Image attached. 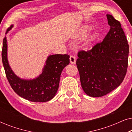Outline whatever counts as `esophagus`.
Segmentation results:
<instances>
[{"mask_svg": "<svg viewBox=\"0 0 132 132\" xmlns=\"http://www.w3.org/2000/svg\"><path fill=\"white\" fill-rule=\"evenodd\" d=\"M76 57L75 56L73 55H71L70 57V62L71 63V64H75L76 63Z\"/></svg>", "mask_w": 132, "mask_h": 132, "instance_id": "obj_1", "label": "esophagus"}]
</instances>
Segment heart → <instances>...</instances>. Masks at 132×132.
I'll use <instances>...</instances> for the list:
<instances>
[{"instance_id":"b5f03b06","label":"heart","mask_w":132,"mask_h":132,"mask_svg":"<svg viewBox=\"0 0 132 132\" xmlns=\"http://www.w3.org/2000/svg\"><path fill=\"white\" fill-rule=\"evenodd\" d=\"M88 30H89V28H88V27L86 26V27H84V29H83L82 32H81V33L80 34V37H84L86 35V34H87Z\"/></svg>"}]
</instances>
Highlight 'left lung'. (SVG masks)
Returning a JSON list of instances; mask_svg holds the SVG:
<instances>
[{
	"label": "left lung",
	"mask_w": 132,
	"mask_h": 132,
	"mask_svg": "<svg viewBox=\"0 0 132 132\" xmlns=\"http://www.w3.org/2000/svg\"><path fill=\"white\" fill-rule=\"evenodd\" d=\"M109 32L87 51L80 50L76 61L81 85L90 97L105 95L120 85L127 73L129 46L121 25L107 14Z\"/></svg>",
	"instance_id": "left-lung-1"
}]
</instances>
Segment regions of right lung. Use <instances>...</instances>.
Segmentation results:
<instances>
[{
  "label": "right lung",
  "instance_id": "add662e5",
  "mask_svg": "<svg viewBox=\"0 0 132 132\" xmlns=\"http://www.w3.org/2000/svg\"><path fill=\"white\" fill-rule=\"evenodd\" d=\"M12 26L6 30V34ZM7 41L3 40L2 57L4 69L12 89L19 96L33 102H45L52 99L58 89L62 70L69 64L68 55H53L47 57L42 74L33 80L20 79L12 71L7 59Z\"/></svg>",
  "mask_w": 132,
  "mask_h": 132
}]
</instances>
